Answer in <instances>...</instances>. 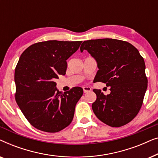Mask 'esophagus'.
I'll return each mask as SVG.
<instances>
[{
	"label": "esophagus",
	"mask_w": 158,
	"mask_h": 158,
	"mask_svg": "<svg viewBox=\"0 0 158 158\" xmlns=\"http://www.w3.org/2000/svg\"><path fill=\"white\" fill-rule=\"evenodd\" d=\"M83 89L84 93L90 92L91 90V88H90V87H88V86H84V87H83Z\"/></svg>",
	"instance_id": "34e87169"
}]
</instances>
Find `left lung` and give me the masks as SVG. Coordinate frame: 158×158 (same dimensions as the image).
<instances>
[{
	"instance_id": "left-lung-1",
	"label": "left lung",
	"mask_w": 158,
	"mask_h": 158,
	"mask_svg": "<svg viewBox=\"0 0 158 158\" xmlns=\"http://www.w3.org/2000/svg\"><path fill=\"white\" fill-rule=\"evenodd\" d=\"M87 50L96 60L98 70L95 81L110 87L107 96L94 89L95 115L113 127L128 124L137 116L148 88L145 64L137 49L130 43L114 39L84 41L81 52Z\"/></svg>"
}]
</instances>
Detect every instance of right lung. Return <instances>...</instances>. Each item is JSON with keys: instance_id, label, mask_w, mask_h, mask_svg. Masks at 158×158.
Wrapping results in <instances>:
<instances>
[{"instance_id": "obj_1", "label": "right lung", "mask_w": 158, "mask_h": 158, "mask_svg": "<svg viewBox=\"0 0 158 158\" xmlns=\"http://www.w3.org/2000/svg\"><path fill=\"white\" fill-rule=\"evenodd\" d=\"M81 42H38L25 49L19 58L14 74L15 98L26 118L41 131L57 132L73 121L83 88L74 87L62 93L55 81L59 75H65L66 60Z\"/></svg>"}]
</instances>
